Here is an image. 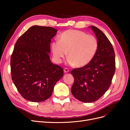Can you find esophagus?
Wrapping results in <instances>:
<instances>
[{
    "mask_svg": "<svg viewBox=\"0 0 130 130\" xmlns=\"http://www.w3.org/2000/svg\"><path fill=\"white\" fill-rule=\"evenodd\" d=\"M64 73H68L69 72V69H68V68H64Z\"/></svg>",
    "mask_w": 130,
    "mask_h": 130,
    "instance_id": "34e87169",
    "label": "esophagus"
}]
</instances>
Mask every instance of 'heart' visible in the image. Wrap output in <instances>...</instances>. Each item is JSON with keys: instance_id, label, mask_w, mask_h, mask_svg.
Returning <instances> with one entry per match:
<instances>
[{"instance_id": "b5f03b06", "label": "heart", "mask_w": 130, "mask_h": 130, "mask_svg": "<svg viewBox=\"0 0 130 130\" xmlns=\"http://www.w3.org/2000/svg\"><path fill=\"white\" fill-rule=\"evenodd\" d=\"M98 48V42L95 37L76 30L64 31L59 36L58 42L52 44L53 55L57 62H60L68 51V62L78 68L89 64Z\"/></svg>"}]
</instances>
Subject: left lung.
Returning <instances> with one entry per match:
<instances>
[{"instance_id":"8db88e82","label":"left lung","mask_w":130,"mask_h":130,"mask_svg":"<svg viewBox=\"0 0 130 130\" xmlns=\"http://www.w3.org/2000/svg\"><path fill=\"white\" fill-rule=\"evenodd\" d=\"M89 27L97 38V52L89 64L71 71L74 78L72 93L86 103H93L104 95L111 85L116 70L115 53L111 43L98 27Z\"/></svg>"}]
</instances>
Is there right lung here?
<instances>
[{
    "label": "right lung",
    "mask_w": 130,
    "mask_h": 130,
    "mask_svg": "<svg viewBox=\"0 0 130 130\" xmlns=\"http://www.w3.org/2000/svg\"><path fill=\"white\" fill-rule=\"evenodd\" d=\"M57 30L34 25L19 37L11 57L12 80L24 99L41 102L52 95L56 82L63 75L60 66L51 62V40Z\"/></svg>",
    "instance_id": "obj_1"
}]
</instances>
